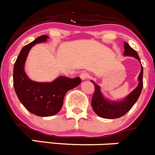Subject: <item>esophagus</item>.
<instances>
[{
	"mask_svg": "<svg viewBox=\"0 0 155 155\" xmlns=\"http://www.w3.org/2000/svg\"><path fill=\"white\" fill-rule=\"evenodd\" d=\"M80 78H81V80H87L90 78V75L88 73H81L80 74Z\"/></svg>",
	"mask_w": 155,
	"mask_h": 155,
	"instance_id": "obj_1",
	"label": "esophagus"
}]
</instances>
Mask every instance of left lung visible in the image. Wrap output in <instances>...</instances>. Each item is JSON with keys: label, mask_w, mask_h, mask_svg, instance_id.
Masks as SVG:
<instances>
[{"label": "left lung", "mask_w": 155, "mask_h": 155, "mask_svg": "<svg viewBox=\"0 0 155 155\" xmlns=\"http://www.w3.org/2000/svg\"><path fill=\"white\" fill-rule=\"evenodd\" d=\"M124 55L132 56L138 59L141 62L138 53L135 50L131 48L126 42H124ZM143 67L141 66V72L138 75V85L137 87L129 94L122 101H110L103 96L100 87L91 81L94 85V94L91 100V106L96 114L105 119H117L124 116L132 109L134 104L138 101L143 87Z\"/></svg>", "instance_id": "1"}]
</instances>
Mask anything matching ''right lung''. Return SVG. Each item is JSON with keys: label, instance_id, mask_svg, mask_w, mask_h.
I'll return each instance as SVG.
<instances>
[{"label": "right lung", "instance_id": "right-lung-1", "mask_svg": "<svg viewBox=\"0 0 155 155\" xmlns=\"http://www.w3.org/2000/svg\"><path fill=\"white\" fill-rule=\"evenodd\" d=\"M48 36H41L20 51L14 67V87L17 97L25 108L38 116H51L61 109L66 93L81 82L79 77L71 79L58 77L50 83H41L30 80L24 71L28 53L36 43L45 42Z\"/></svg>", "mask_w": 155, "mask_h": 155}]
</instances>
